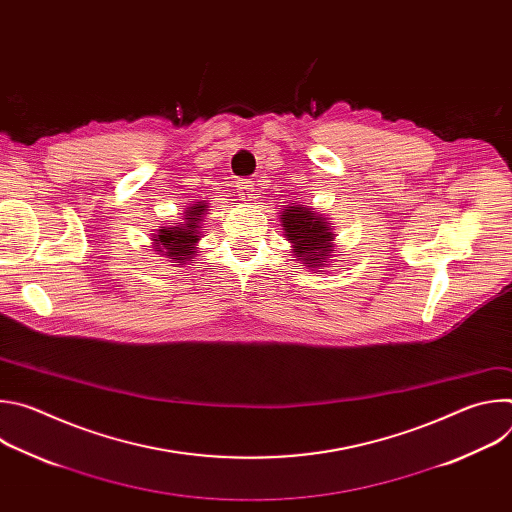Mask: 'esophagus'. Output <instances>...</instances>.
I'll use <instances>...</instances> for the list:
<instances>
[{
    "label": "esophagus",
    "instance_id": "1",
    "mask_svg": "<svg viewBox=\"0 0 512 512\" xmlns=\"http://www.w3.org/2000/svg\"><path fill=\"white\" fill-rule=\"evenodd\" d=\"M237 190H239V194H241L243 200H251V198H253L255 184H253L251 180H241V182L237 184Z\"/></svg>",
    "mask_w": 512,
    "mask_h": 512
}]
</instances>
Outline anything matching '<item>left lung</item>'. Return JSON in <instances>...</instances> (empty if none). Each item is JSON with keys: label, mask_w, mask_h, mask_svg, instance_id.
Wrapping results in <instances>:
<instances>
[{"label": "left lung", "mask_w": 512, "mask_h": 512, "mask_svg": "<svg viewBox=\"0 0 512 512\" xmlns=\"http://www.w3.org/2000/svg\"><path fill=\"white\" fill-rule=\"evenodd\" d=\"M285 239L291 243V253L306 269L318 271L330 265L334 253L332 223L322 212L306 204H287L279 212Z\"/></svg>", "instance_id": "1"}]
</instances>
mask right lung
I'll list each match as a JSON object with an SVG mask.
<instances>
[{
	"mask_svg": "<svg viewBox=\"0 0 512 512\" xmlns=\"http://www.w3.org/2000/svg\"><path fill=\"white\" fill-rule=\"evenodd\" d=\"M206 210H208L206 200L190 204L184 210L182 223H172L152 233V249L158 255L168 257L172 263H176V267L186 265L188 261H194L198 251V241L202 237L200 233H202Z\"/></svg>",
	"mask_w": 512,
	"mask_h": 512,
	"instance_id": "add662e5",
	"label": "right lung"
}]
</instances>
